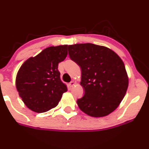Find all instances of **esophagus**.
Listing matches in <instances>:
<instances>
[{
  "label": "esophagus",
  "mask_w": 149,
  "mask_h": 149,
  "mask_svg": "<svg viewBox=\"0 0 149 149\" xmlns=\"http://www.w3.org/2000/svg\"><path fill=\"white\" fill-rule=\"evenodd\" d=\"M75 84H76V83H75L74 81H71V82H70L69 86H70V87H73V85H74Z\"/></svg>",
  "instance_id": "34e87169"
}]
</instances>
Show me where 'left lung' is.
Returning <instances> with one entry per match:
<instances>
[{"label":"left lung","mask_w":149,"mask_h":149,"mask_svg":"<svg viewBox=\"0 0 149 149\" xmlns=\"http://www.w3.org/2000/svg\"><path fill=\"white\" fill-rule=\"evenodd\" d=\"M69 57L81 69L85 93L77 100L82 111L92 117L109 115L125 95L128 77L123 61L108 47L92 43L68 46Z\"/></svg>","instance_id":"left-lung-1"}]
</instances>
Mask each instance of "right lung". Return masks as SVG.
I'll list each match as a JSON object with an SVG mask.
<instances>
[{"mask_svg": "<svg viewBox=\"0 0 149 149\" xmlns=\"http://www.w3.org/2000/svg\"><path fill=\"white\" fill-rule=\"evenodd\" d=\"M68 45L47 47L22 65L16 88L25 105L33 111L43 113L57 107L67 91L61 82L58 64L67 56Z\"/></svg>", "mask_w": 149, "mask_h": 149, "instance_id": "obj_1", "label": "right lung"}]
</instances>
